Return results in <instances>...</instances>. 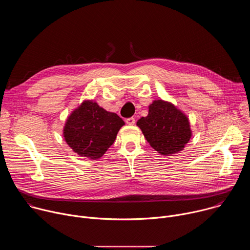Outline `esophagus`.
<instances>
[{
  "instance_id": "esophagus-1",
  "label": "esophagus",
  "mask_w": 250,
  "mask_h": 250,
  "mask_svg": "<svg viewBox=\"0 0 250 250\" xmlns=\"http://www.w3.org/2000/svg\"><path fill=\"white\" fill-rule=\"evenodd\" d=\"M125 123L128 125H133L135 124V119L134 118H128L126 119Z\"/></svg>"
}]
</instances>
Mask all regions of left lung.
<instances>
[{
    "mask_svg": "<svg viewBox=\"0 0 250 250\" xmlns=\"http://www.w3.org/2000/svg\"><path fill=\"white\" fill-rule=\"evenodd\" d=\"M136 125L150 146L164 156L182 151L192 136L188 117L172 103L161 99L148 105L147 117L139 119Z\"/></svg>",
    "mask_w": 250,
    "mask_h": 250,
    "instance_id": "8db88e82",
    "label": "left lung"
}]
</instances>
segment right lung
<instances>
[{"mask_svg":"<svg viewBox=\"0 0 250 250\" xmlns=\"http://www.w3.org/2000/svg\"><path fill=\"white\" fill-rule=\"evenodd\" d=\"M123 125L125 122L117 114L85 100L67 118L63 136L78 155L98 159L114 144Z\"/></svg>","mask_w":250,"mask_h":250,"instance_id":"1","label":"right lung"}]
</instances>
